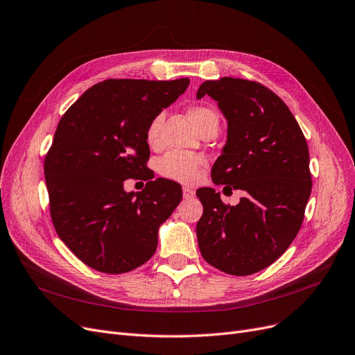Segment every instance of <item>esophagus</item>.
Instances as JSON below:
<instances>
[{"label": "esophagus", "instance_id": "34e87169", "mask_svg": "<svg viewBox=\"0 0 355 355\" xmlns=\"http://www.w3.org/2000/svg\"><path fill=\"white\" fill-rule=\"evenodd\" d=\"M193 196H195V191L193 189H191L188 187L183 188V198H185V200H189V198H193Z\"/></svg>", "mask_w": 355, "mask_h": 355}]
</instances>
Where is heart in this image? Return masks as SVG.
<instances>
[{
	"label": "heart",
	"instance_id": "b5f03b06",
	"mask_svg": "<svg viewBox=\"0 0 355 355\" xmlns=\"http://www.w3.org/2000/svg\"><path fill=\"white\" fill-rule=\"evenodd\" d=\"M188 116L198 130L202 131L207 126L217 123L218 115L214 109L204 105H193L188 109ZM164 116L163 113L155 115L146 128V143L151 148H157L162 146V125ZM207 160L202 155L182 153V151H170L164 154L157 162V170L163 178L170 180H176L180 183H195L201 178V168L205 166Z\"/></svg>",
	"mask_w": 355,
	"mask_h": 355
}]
</instances>
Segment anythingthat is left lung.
Masks as SVG:
<instances>
[{
  "mask_svg": "<svg viewBox=\"0 0 355 355\" xmlns=\"http://www.w3.org/2000/svg\"><path fill=\"white\" fill-rule=\"evenodd\" d=\"M205 94L229 123L211 178L246 196L233 207L212 188L198 189V245L220 271L250 275L274 263L300 230L311 192L309 148L288 106L263 84L223 77L202 83L196 97Z\"/></svg>",
  "mask_w": 355,
  "mask_h": 355,
  "instance_id": "1",
  "label": "left lung"
}]
</instances>
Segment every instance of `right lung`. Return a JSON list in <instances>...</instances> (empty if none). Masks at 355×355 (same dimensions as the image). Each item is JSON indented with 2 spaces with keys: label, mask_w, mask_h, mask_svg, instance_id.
<instances>
[{
  "label": "right lung",
  "mask_w": 355,
  "mask_h": 355,
  "mask_svg": "<svg viewBox=\"0 0 355 355\" xmlns=\"http://www.w3.org/2000/svg\"><path fill=\"white\" fill-rule=\"evenodd\" d=\"M188 86L189 78H109L84 92L56 126L44 164L51 218L68 249L96 271H132L157 249L180 185L155 179L134 193L123 182L146 179L147 125Z\"/></svg>",
  "instance_id": "add662e5"
}]
</instances>
